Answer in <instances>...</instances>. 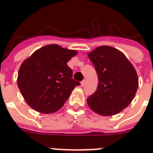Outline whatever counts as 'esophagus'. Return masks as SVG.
Wrapping results in <instances>:
<instances>
[{"label":"esophagus","mask_w":153,"mask_h":153,"mask_svg":"<svg viewBox=\"0 0 153 153\" xmlns=\"http://www.w3.org/2000/svg\"><path fill=\"white\" fill-rule=\"evenodd\" d=\"M81 86H82V87H83V86H85V80H83L82 81V82H81Z\"/></svg>","instance_id":"esophagus-1"}]
</instances>
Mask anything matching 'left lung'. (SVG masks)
Segmentation results:
<instances>
[{
	"instance_id": "8db88e82",
	"label": "left lung",
	"mask_w": 153,
	"mask_h": 153,
	"mask_svg": "<svg viewBox=\"0 0 153 153\" xmlns=\"http://www.w3.org/2000/svg\"><path fill=\"white\" fill-rule=\"evenodd\" d=\"M98 76L97 90L86 101L93 112L113 116L129 106L139 86L136 71L121 51L100 46L88 53Z\"/></svg>"
}]
</instances>
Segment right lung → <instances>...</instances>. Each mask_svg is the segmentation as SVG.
Returning <instances> with one entry per match:
<instances>
[{
	"label": "right lung",
	"instance_id": "1",
	"mask_svg": "<svg viewBox=\"0 0 153 153\" xmlns=\"http://www.w3.org/2000/svg\"><path fill=\"white\" fill-rule=\"evenodd\" d=\"M77 52L49 44L35 51L19 69L17 86L27 103L41 113H53L64 105L79 83L67 66Z\"/></svg>",
	"mask_w": 153,
	"mask_h": 153
}]
</instances>
